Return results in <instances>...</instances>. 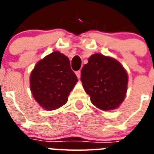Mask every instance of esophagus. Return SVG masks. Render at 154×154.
I'll return each instance as SVG.
<instances>
[{
    "label": "esophagus",
    "instance_id": "34e87169",
    "mask_svg": "<svg viewBox=\"0 0 154 154\" xmlns=\"http://www.w3.org/2000/svg\"><path fill=\"white\" fill-rule=\"evenodd\" d=\"M76 75H77V78H78V79H80V77H81V71H77V72H76Z\"/></svg>",
    "mask_w": 154,
    "mask_h": 154
}]
</instances>
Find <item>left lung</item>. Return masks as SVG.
Instances as JSON below:
<instances>
[{
  "label": "left lung",
  "mask_w": 154,
  "mask_h": 154,
  "mask_svg": "<svg viewBox=\"0 0 154 154\" xmlns=\"http://www.w3.org/2000/svg\"><path fill=\"white\" fill-rule=\"evenodd\" d=\"M81 81L93 105L104 111L119 107L125 98L128 73L114 58L93 54L81 72Z\"/></svg>",
  "instance_id": "obj_1"
}]
</instances>
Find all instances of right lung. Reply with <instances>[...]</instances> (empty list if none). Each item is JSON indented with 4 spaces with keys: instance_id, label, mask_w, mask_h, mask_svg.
Instances as JSON below:
<instances>
[{
    "instance_id": "right-lung-1",
    "label": "right lung",
    "mask_w": 154,
    "mask_h": 154,
    "mask_svg": "<svg viewBox=\"0 0 154 154\" xmlns=\"http://www.w3.org/2000/svg\"><path fill=\"white\" fill-rule=\"evenodd\" d=\"M77 81L69 58L54 51L40 60L32 70L30 90L35 101L44 109L55 110L67 102Z\"/></svg>"
}]
</instances>
